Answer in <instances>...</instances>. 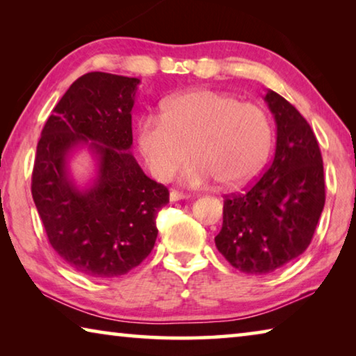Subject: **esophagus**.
<instances>
[{
  "label": "esophagus",
  "mask_w": 356,
  "mask_h": 356,
  "mask_svg": "<svg viewBox=\"0 0 356 356\" xmlns=\"http://www.w3.org/2000/svg\"><path fill=\"white\" fill-rule=\"evenodd\" d=\"M182 200H188V195H185V193H180L177 190H171V193H170V201L171 202L182 201Z\"/></svg>",
  "instance_id": "1"
}]
</instances>
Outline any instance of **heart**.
Masks as SVG:
<instances>
[{"label": "heart", "mask_w": 356, "mask_h": 356, "mask_svg": "<svg viewBox=\"0 0 356 356\" xmlns=\"http://www.w3.org/2000/svg\"><path fill=\"white\" fill-rule=\"evenodd\" d=\"M160 110V116H141L135 127L138 150L156 180L170 179L190 154L195 160L180 176L184 184L218 180L225 188H237L256 176L270 154L273 130L267 113L232 94L193 89L165 99Z\"/></svg>", "instance_id": "b5f03b06"}]
</instances>
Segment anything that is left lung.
<instances>
[{
    "label": "left lung",
    "mask_w": 356,
    "mask_h": 356,
    "mask_svg": "<svg viewBox=\"0 0 356 356\" xmlns=\"http://www.w3.org/2000/svg\"><path fill=\"white\" fill-rule=\"evenodd\" d=\"M264 100L276 122L273 161L248 190L226 196L215 237L226 261L248 275L272 273L303 254L325 206L314 131L280 94L268 91Z\"/></svg>",
    "instance_id": "1"
}]
</instances>
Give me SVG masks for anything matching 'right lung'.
I'll return each mask as SVG.
<instances>
[{
  "mask_svg": "<svg viewBox=\"0 0 356 356\" xmlns=\"http://www.w3.org/2000/svg\"><path fill=\"white\" fill-rule=\"evenodd\" d=\"M140 80L89 72L72 83L47 119L35 152L31 193L48 242L78 273L116 278L152 251L165 185L149 179L130 147L131 108ZM86 145L96 159L93 182L78 187L68 159Z\"/></svg>",
  "mask_w": 356,
  "mask_h": 356,
  "instance_id": "obj_1",
  "label": "right lung"
}]
</instances>
